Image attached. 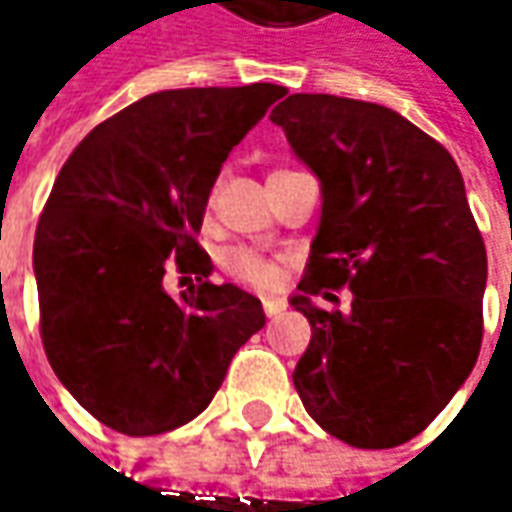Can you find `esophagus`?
I'll use <instances>...</instances> for the list:
<instances>
[{
  "instance_id": "esophagus-1",
  "label": "esophagus",
  "mask_w": 512,
  "mask_h": 512,
  "mask_svg": "<svg viewBox=\"0 0 512 512\" xmlns=\"http://www.w3.org/2000/svg\"><path fill=\"white\" fill-rule=\"evenodd\" d=\"M262 307H265V316L273 319V316H279V313L285 310L287 302L285 299H276V296H265V299H262Z\"/></svg>"
}]
</instances>
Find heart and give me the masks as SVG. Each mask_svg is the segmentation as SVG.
<instances>
[{
    "mask_svg": "<svg viewBox=\"0 0 512 512\" xmlns=\"http://www.w3.org/2000/svg\"><path fill=\"white\" fill-rule=\"evenodd\" d=\"M219 265L233 282L253 287V290H270L282 279L279 262L273 256H265L262 250H253V247H227L219 256Z\"/></svg>",
    "mask_w": 512,
    "mask_h": 512,
    "instance_id": "obj_1",
    "label": "heart"
}]
</instances>
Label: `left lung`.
<instances>
[{"mask_svg": "<svg viewBox=\"0 0 512 512\" xmlns=\"http://www.w3.org/2000/svg\"><path fill=\"white\" fill-rule=\"evenodd\" d=\"M322 182V219L290 305L310 322L296 393L330 436L410 442L470 376L482 347L487 250L453 156L396 110L293 93L270 113ZM350 286L347 314L316 295Z\"/></svg>", "mask_w": 512, "mask_h": 512, "instance_id": "obj_1", "label": "left lung"}]
</instances>
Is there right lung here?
Returning <instances> with one entry per match:
<instances>
[{
  "label": "right lung",
  "mask_w": 512,
  "mask_h": 512,
  "mask_svg": "<svg viewBox=\"0 0 512 512\" xmlns=\"http://www.w3.org/2000/svg\"><path fill=\"white\" fill-rule=\"evenodd\" d=\"M282 96L267 82L159 90L96 125L59 170L33 239L39 330L59 382L110 430L196 419L265 327L256 296L207 282L196 236L227 153ZM170 264L200 282L179 300L164 290Z\"/></svg>",
  "instance_id": "add662e5"
}]
</instances>
